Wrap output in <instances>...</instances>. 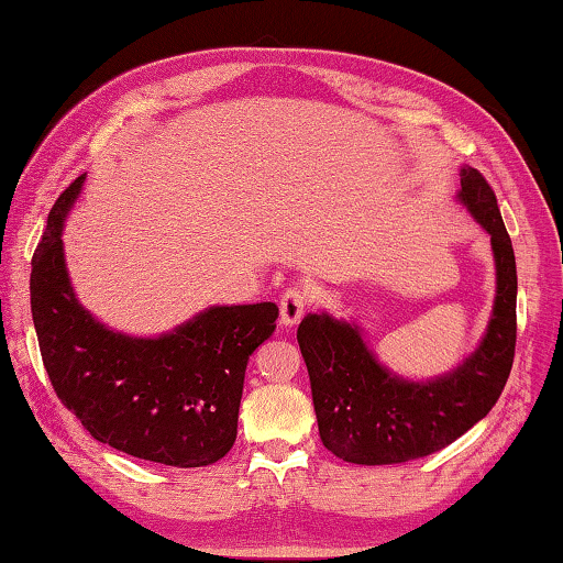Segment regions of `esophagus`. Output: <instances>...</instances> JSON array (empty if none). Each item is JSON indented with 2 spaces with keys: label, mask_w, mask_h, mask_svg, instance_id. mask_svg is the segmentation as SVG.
Listing matches in <instances>:
<instances>
[{
  "label": "esophagus",
  "mask_w": 563,
  "mask_h": 563,
  "mask_svg": "<svg viewBox=\"0 0 563 563\" xmlns=\"http://www.w3.org/2000/svg\"><path fill=\"white\" fill-rule=\"evenodd\" d=\"M310 302V295L308 290L302 288V285H292L283 292L280 298V320L285 328H292L295 322H300V318L305 316V308H308Z\"/></svg>",
  "instance_id": "1"
}]
</instances>
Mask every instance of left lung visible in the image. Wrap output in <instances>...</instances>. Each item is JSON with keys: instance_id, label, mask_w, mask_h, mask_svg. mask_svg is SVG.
<instances>
[{"instance_id": "obj_1", "label": "left lung", "mask_w": 563, "mask_h": 563, "mask_svg": "<svg viewBox=\"0 0 563 563\" xmlns=\"http://www.w3.org/2000/svg\"><path fill=\"white\" fill-rule=\"evenodd\" d=\"M462 203L492 235L497 300L482 345L454 373L432 383L389 375L360 328L308 316L298 328L320 440L352 464H402L434 454L472 430L497 405L517 347V261L497 196L476 168H462Z\"/></svg>"}]
</instances>
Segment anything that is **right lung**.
Instances as JSON below:
<instances>
[{"label":"right lung","instance_id":"obj_1","mask_svg":"<svg viewBox=\"0 0 563 563\" xmlns=\"http://www.w3.org/2000/svg\"><path fill=\"white\" fill-rule=\"evenodd\" d=\"M84 176L56 198L32 258V318L56 397L93 440L146 462L206 466L231 452L247 357L278 305L208 308L161 338L103 328L74 298L62 223Z\"/></svg>","mask_w":563,"mask_h":563}]
</instances>
